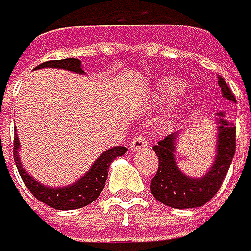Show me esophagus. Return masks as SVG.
<instances>
[{"label": "esophagus", "mask_w": 251, "mask_h": 251, "mask_svg": "<svg viewBox=\"0 0 251 251\" xmlns=\"http://www.w3.org/2000/svg\"><path fill=\"white\" fill-rule=\"evenodd\" d=\"M131 150L132 151H139V150H145L147 148V139L142 134H136L134 137L131 139Z\"/></svg>", "instance_id": "34e87169"}]
</instances>
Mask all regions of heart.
Returning a JSON list of instances; mask_svg holds the SVG:
<instances>
[{
  "label": "heart",
  "mask_w": 251,
  "mask_h": 251,
  "mask_svg": "<svg viewBox=\"0 0 251 251\" xmlns=\"http://www.w3.org/2000/svg\"><path fill=\"white\" fill-rule=\"evenodd\" d=\"M179 82L175 81V79H169V81H165L162 84V87H161V94L162 95H173V94H176V92L179 90Z\"/></svg>",
  "instance_id": "b5f03b06"
}]
</instances>
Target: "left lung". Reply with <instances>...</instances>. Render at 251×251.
Instances as JSON below:
<instances>
[{"mask_svg":"<svg viewBox=\"0 0 251 251\" xmlns=\"http://www.w3.org/2000/svg\"><path fill=\"white\" fill-rule=\"evenodd\" d=\"M219 86L222 89V95L236 101L231 89L228 87L224 78H219ZM220 115L216 162L203 178H189L176 167L175 156H173L176 134L167 136L153 147L159 162L156 175L150 183V191L156 200L170 208L189 209L200 208L217 194L236 151V126L224 119V114Z\"/></svg>","mask_w":251,"mask_h":251,"instance_id":"obj_1","label":"left lung"}]
</instances>
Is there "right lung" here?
Returning <instances> with one entry per match:
<instances>
[{"label":"right lung","mask_w":251,"mask_h":251,"mask_svg":"<svg viewBox=\"0 0 251 251\" xmlns=\"http://www.w3.org/2000/svg\"><path fill=\"white\" fill-rule=\"evenodd\" d=\"M43 67H54V68H65V70L76 72V73H84L81 68V60L75 57H68L62 60H48L37 65L35 68H43ZM18 139L14 140V161L18 169L20 176H22L25 186L29 189L31 194L37 199L39 201L45 203L54 209H62V211H70V209H78L84 208L89 203L95 201L98 195L104 189L106 178H107V170L111 162L115 157L123 156L126 153V147H114L111 150L104 151L101 154L97 162L92 165V169L84 175L78 183H75L68 187H60V189H51L39 184L37 181H34L32 176L27 175V172L22 167V162L18 159Z\"/></svg>","instance_id":"obj_1"}]
</instances>
